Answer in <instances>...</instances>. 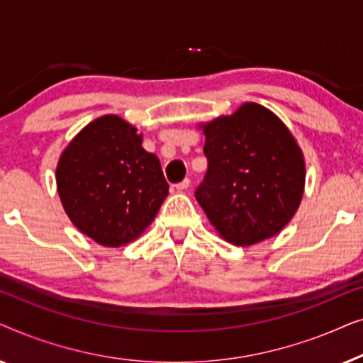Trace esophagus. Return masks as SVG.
<instances>
[{
    "instance_id": "34e87169",
    "label": "esophagus",
    "mask_w": 363,
    "mask_h": 363,
    "mask_svg": "<svg viewBox=\"0 0 363 363\" xmlns=\"http://www.w3.org/2000/svg\"><path fill=\"white\" fill-rule=\"evenodd\" d=\"M188 186H190V180H188V178H185V180L180 182V183H177V185H175L177 191H183V190H186Z\"/></svg>"
}]
</instances>
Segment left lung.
<instances>
[{"label":"left lung","mask_w":363,"mask_h":363,"mask_svg":"<svg viewBox=\"0 0 363 363\" xmlns=\"http://www.w3.org/2000/svg\"><path fill=\"white\" fill-rule=\"evenodd\" d=\"M198 128L208 172L196 200L215 231L242 247L276 236L299 210L306 186L304 153L292 132L256 102Z\"/></svg>","instance_id":"1"}]
</instances>
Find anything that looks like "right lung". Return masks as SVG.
I'll list each match as a JSON object with an SVG mask.
<instances>
[{
    "mask_svg": "<svg viewBox=\"0 0 363 363\" xmlns=\"http://www.w3.org/2000/svg\"><path fill=\"white\" fill-rule=\"evenodd\" d=\"M137 127L116 113L89 122L56 165L57 195L74 226L106 247L135 241L168 195L157 155Z\"/></svg>",
    "mask_w": 363,
    "mask_h": 363,
    "instance_id": "right-lung-1",
    "label": "right lung"
}]
</instances>
